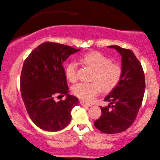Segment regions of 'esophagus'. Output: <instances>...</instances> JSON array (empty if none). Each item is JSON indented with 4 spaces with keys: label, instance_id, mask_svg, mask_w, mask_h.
I'll list each match as a JSON object with an SVG mask.
<instances>
[{
    "label": "esophagus",
    "instance_id": "34e87169",
    "mask_svg": "<svg viewBox=\"0 0 160 160\" xmlns=\"http://www.w3.org/2000/svg\"><path fill=\"white\" fill-rule=\"evenodd\" d=\"M80 104L82 105V106H92L91 104L84 102V101H83V100H80Z\"/></svg>",
    "mask_w": 160,
    "mask_h": 160
}]
</instances>
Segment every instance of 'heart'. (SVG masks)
Listing matches in <instances>:
<instances>
[{"mask_svg": "<svg viewBox=\"0 0 160 160\" xmlns=\"http://www.w3.org/2000/svg\"><path fill=\"white\" fill-rule=\"evenodd\" d=\"M84 64L94 70L91 82H80L72 88V92L78 98L90 102L99 92L101 88L110 92L115 88L122 78V68L119 64L112 63L111 58L100 52H93L84 54L81 58ZM65 74L70 82L78 80V65L76 61H70L65 68Z\"/></svg>", "mask_w": 160, "mask_h": 160, "instance_id": "b5f03b06", "label": "heart"}]
</instances>
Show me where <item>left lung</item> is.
Here are the masks:
<instances>
[{
    "label": "left lung",
    "instance_id": "left-lung-1",
    "mask_svg": "<svg viewBox=\"0 0 160 160\" xmlns=\"http://www.w3.org/2000/svg\"><path fill=\"white\" fill-rule=\"evenodd\" d=\"M122 57V78L120 83L105 98L109 105L101 107L102 114L94 122L96 128L106 134L126 131L134 123L142 106L145 78L140 61L130 49L110 46Z\"/></svg>",
    "mask_w": 160,
    "mask_h": 160
}]
</instances>
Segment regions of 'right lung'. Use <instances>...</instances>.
<instances>
[{"label": "right lung", "mask_w": 160, "mask_h": 160, "mask_svg": "<svg viewBox=\"0 0 160 160\" xmlns=\"http://www.w3.org/2000/svg\"><path fill=\"white\" fill-rule=\"evenodd\" d=\"M80 48L46 42L35 48L24 62L20 77L22 98L31 121L48 132L65 128L71 121V111L78 99L69 94L63 63ZM66 95L65 101L55 97Z\"/></svg>", "instance_id": "1"}]
</instances>
